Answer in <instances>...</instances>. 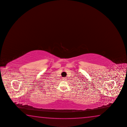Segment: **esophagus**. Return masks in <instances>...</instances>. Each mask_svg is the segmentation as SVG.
Masks as SVG:
<instances>
[{
  "instance_id": "esophagus-1",
  "label": "esophagus",
  "mask_w": 127,
  "mask_h": 127,
  "mask_svg": "<svg viewBox=\"0 0 127 127\" xmlns=\"http://www.w3.org/2000/svg\"><path fill=\"white\" fill-rule=\"evenodd\" d=\"M63 80H64V81H65V80H66V79L65 78H63Z\"/></svg>"
}]
</instances>
